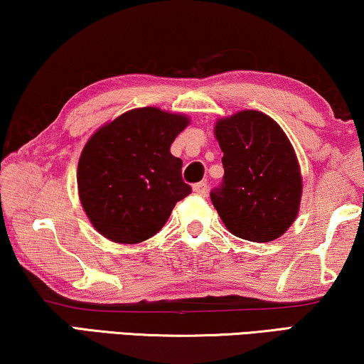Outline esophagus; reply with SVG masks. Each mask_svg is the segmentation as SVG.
<instances>
[{"label": "esophagus", "instance_id": "34e87169", "mask_svg": "<svg viewBox=\"0 0 364 364\" xmlns=\"http://www.w3.org/2000/svg\"><path fill=\"white\" fill-rule=\"evenodd\" d=\"M193 192L198 193V196L205 197V196H207V192H208V186H207V182H198V183H196V186H193Z\"/></svg>", "mask_w": 364, "mask_h": 364}]
</instances>
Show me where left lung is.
<instances>
[{"mask_svg": "<svg viewBox=\"0 0 364 364\" xmlns=\"http://www.w3.org/2000/svg\"><path fill=\"white\" fill-rule=\"evenodd\" d=\"M223 181L210 198L228 232L243 240L272 242L298 215L301 173L283 129L260 111H240L215 122Z\"/></svg>", "mask_w": 364, "mask_h": 364, "instance_id": "8db88e82", "label": "left lung"}]
</instances>
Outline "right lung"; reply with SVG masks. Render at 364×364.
Here are the masks:
<instances>
[{"label": "right lung", "mask_w": 364, "mask_h": 364, "mask_svg": "<svg viewBox=\"0 0 364 364\" xmlns=\"http://www.w3.org/2000/svg\"><path fill=\"white\" fill-rule=\"evenodd\" d=\"M188 117L139 107L104 124L84 146L77 191L92 227L116 243L147 240L166 225L192 188L171 154Z\"/></svg>", "instance_id": "add662e5"}]
</instances>
